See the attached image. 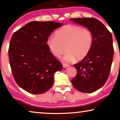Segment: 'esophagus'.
Segmentation results:
<instances>
[{
  "label": "esophagus",
  "mask_w": 120,
  "mask_h": 120,
  "mask_svg": "<svg viewBox=\"0 0 120 120\" xmlns=\"http://www.w3.org/2000/svg\"><path fill=\"white\" fill-rule=\"evenodd\" d=\"M62 66H63V67L64 68H66V67H68V66H69L68 65H67V64H62Z\"/></svg>",
  "instance_id": "esophagus-1"
}]
</instances>
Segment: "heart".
Here are the masks:
<instances>
[{
  "instance_id": "heart-1",
  "label": "heart",
  "mask_w": 120,
  "mask_h": 120,
  "mask_svg": "<svg viewBox=\"0 0 120 120\" xmlns=\"http://www.w3.org/2000/svg\"><path fill=\"white\" fill-rule=\"evenodd\" d=\"M92 34L88 29L75 25H68L50 37L47 44L52 53L59 58L65 49L66 53L62 60L72 62L81 60L89 53L92 47Z\"/></svg>"
}]
</instances>
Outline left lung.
I'll return each mask as SVG.
<instances>
[{"label": "left lung", "instance_id": "obj_1", "mask_svg": "<svg viewBox=\"0 0 120 120\" xmlns=\"http://www.w3.org/2000/svg\"><path fill=\"white\" fill-rule=\"evenodd\" d=\"M70 20L87 27L93 37L88 55L74 65L77 74L71 80V83L80 92H94L105 85L109 75L114 55L112 33L101 21L94 18Z\"/></svg>", "mask_w": 120, "mask_h": 120}]
</instances>
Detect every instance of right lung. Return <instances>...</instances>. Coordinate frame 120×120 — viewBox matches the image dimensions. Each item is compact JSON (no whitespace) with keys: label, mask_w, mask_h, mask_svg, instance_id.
Here are the masks:
<instances>
[{"label":"right lung","mask_w":120,"mask_h":120,"mask_svg":"<svg viewBox=\"0 0 120 120\" xmlns=\"http://www.w3.org/2000/svg\"><path fill=\"white\" fill-rule=\"evenodd\" d=\"M62 25L53 21H31L14 32L8 49L12 73L18 85L33 94H43L52 87L60 62L51 52L47 41Z\"/></svg>","instance_id":"right-lung-1"}]
</instances>
